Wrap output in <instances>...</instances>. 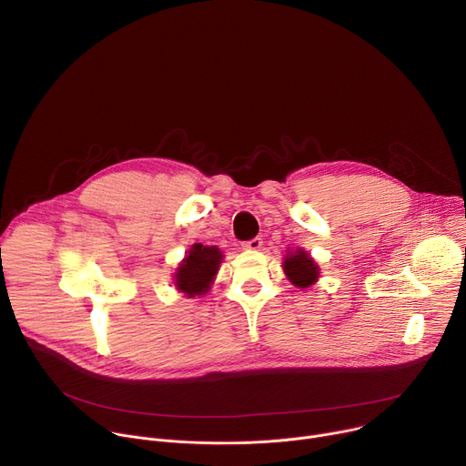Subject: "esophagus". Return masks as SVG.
<instances>
[{"label": "esophagus", "instance_id": "obj_1", "mask_svg": "<svg viewBox=\"0 0 466 466\" xmlns=\"http://www.w3.org/2000/svg\"><path fill=\"white\" fill-rule=\"evenodd\" d=\"M261 245H263V241H261L259 238H254V239L245 241L241 247H243L245 250H258V248H261Z\"/></svg>", "mask_w": 466, "mask_h": 466}]
</instances>
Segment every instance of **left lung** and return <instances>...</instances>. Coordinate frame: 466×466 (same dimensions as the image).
<instances>
[{
    "label": "left lung",
    "mask_w": 466,
    "mask_h": 466,
    "mask_svg": "<svg viewBox=\"0 0 466 466\" xmlns=\"http://www.w3.org/2000/svg\"><path fill=\"white\" fill-rule=\"evenodd\" d=\"M284 273L288 275V279L293 286L304 289V288H309L317 282L319 265L313 261V258L306 250L297 248V250L286 254Z\"/></svg>",
    "instance_id": "8db88e82"
}]
</instances>
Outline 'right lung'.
<instances>
[{"label":"right lung","instance_id":"1","mask_svg":"<svg viewBox=\"0 0 466 466\" xmlns=\"http://www.w3.org/2000/svg\"><path fill=\"white\" fill-rule=\"evenodd\" d=\"M223 252L218 247L195 243L175 273V286L187 297L205 295L219 271Z\"/></svg>","mask_w":466,"mask_h":466}]
</instances>
